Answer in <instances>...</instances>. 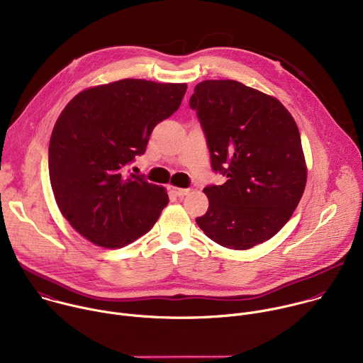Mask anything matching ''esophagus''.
Listing matches in <instances>:
<instances>
[{
	"mask_svg": "<svg viewBox=\"0 0 363 363\" xmlns=\"http://www.w3.org/2000/svg\"><path fill=\"white\" fill-rule=\"evenodd\" d=\"M171 191L177 195V196H185L189 194V189H185V188H177V186H172Z\"/></svg>",
	"mask_w": 363,
	"mask_h": 363,
	"instance_id": "esophagus-1",
	"label": "esophagus"
}]
</instances>
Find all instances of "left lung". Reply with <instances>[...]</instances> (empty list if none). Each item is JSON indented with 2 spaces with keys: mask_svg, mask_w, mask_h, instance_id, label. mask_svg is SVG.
<instances>
[{
  "mask_svg": "<svg viewBox=\"0 0 363 363\" xmlns=\"http://www.w3.org/2000/svg\"><path fill=\"white\" fill-rule=\"evenodd\" d=\"M196 112L211 168L227 177L203 188L210 206L195 221L217 244L247 250L276 235L304 192L307 169L298 128L281 103L235 80H203Z\"/></svg>",
  "mask_w": 363,
  "mask_h": 363,
  "instance_id": "8db88e82",
  "label": "left lung"
}]
</instances>
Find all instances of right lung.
I'll return each instance as SVG.
<instances>
[{
	"instance_id": "right-lung-1",
	"label": "right lung",
	"mask_w": 363,
	"mask_h": 363,
	"mask_svg": "<svg viewBox=\"0 0 363 363\" xmlns=\"http://www.w3.org/2000/svg\"><path fill=\"white\" fill-rule=\"evenodd\" d=\"M185 91V83L123 79L80 91L60 113L48 145L50 182L63 217L90 242L125 247L160 218L165 188L126 169Z\"/></svg>"
}]
</instances>
